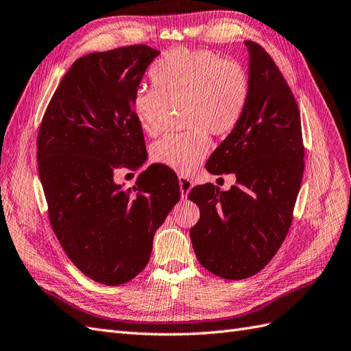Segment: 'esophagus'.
Returning <instances> with one entry per match:
<instances>
[{"label": "esophagus", "instance_id": "obj_1", "mask_svg": "<svg viewBox=\"0 0 351 351\" xmlns=\"http://www.w3.org/2000/svg\"><path fill=\"white\" fill-rule=\"evenodd\" d=\"M178 184H180V192H182V198L186 199L187 198V193L191 192L192 189V180L191 178H187L186 176H180L178 177Z\"/></svg>", "mask_w": 351, "mask_h": 351}]
</instances>
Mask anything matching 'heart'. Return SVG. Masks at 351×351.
Listing matches in <instances>:
<instances>
[{"label":"heart","instance_id":"1","mask_svg":"<svg viewBox=\"0 0 351 351\" xmlns=\"http://www.w3.org/2000/svg\"><path fill=\"white\" fill-rule=\"evenodd\" d=\"M155 89H138L131 99L136 123L156 135L168 107L182 106L186 132L165 135L152 144L150 158L178 173H191L210 152V135L235 130L250 98V75L235 59L210 50L177 47L149 70Z\"/></svg>","mask_w":351,"mask_h":351}]
</instances>
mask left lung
I'll list each match as a JSON object with an SVG mask.
<instances>
[{
    "mask_svg": "<svg viewBox=\"0 0 351 351\" xmlns=\"http://www.w3.org/2000/svg\"><path fill=\"white\" fill-rule=\"evenodd\" d=\"M249 49L250 98L241 121L207 160L211 174H235L229 191L195 186L189 198L201 217L191 240L205 269L228 280L258 274L283 244L304 174V141L296 99L274 59Z\"/></svg>",
    "mask_w": 351,
    "mask_h": 351,
    "instance_id": "left-lung-1",
    "label": "left lung"
}]
</instances>
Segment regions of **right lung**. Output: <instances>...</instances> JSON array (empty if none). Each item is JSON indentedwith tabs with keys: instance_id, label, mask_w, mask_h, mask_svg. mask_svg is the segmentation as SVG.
<instances>
[{
	"instance_id": "1",
	"label": "right lung",
	"mask_w": 351,
	"mask_h": 351,
	"mask_svg": "<svg viewBox=\"0 0 351 351\" xmlns=\"http://www.w3.org/2000/svg\"><path fill=\"white\" fill-rule=\"evenodd\" d=\"M158 55L132 45L79 58L38 128L50 225L71 262L101 285L128 283L146 268L156 229L180 201L177 176L164 165L143 171L132 189L114 183L147 158L131 99Z\"/></svg>"
}]
</instances>
